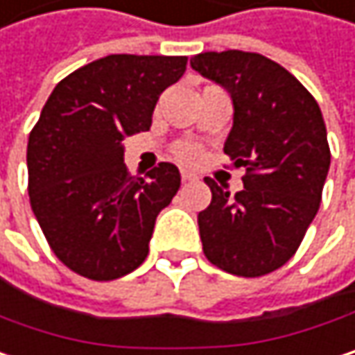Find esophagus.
<instances>
[{"instance_id": "1", "label": "esophagus", "mask_w": 355, "mask_h": 355, "mask_svg": "<svg viewBox=\"0 0 355 355\" xmlns=\"http://www.w3.org/2000/svg\"><path fill=\"white\" fill-rule=\"evenodd\" d=\"M194 180H196V175H194V173H190V171H182V182H184V184L194 182Z\"/></svg>"}]
</instances>
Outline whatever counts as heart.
Here are the masks:
<instances>
[{"label": "heart", "mask_w": 355, "mask_h": 355, "mask_svg": "<svg viewBox=\"0 0 355 355\" xmlns=\"http://www.w3.org/2000/svg\"><path fill=\"white\" fill-rule=\"evenodd\" d=\"M173 157H175L178 161H182V163L192 165V163L200 161V157H202V149H200L196 143L184 141V143H178V145L173 147Z\"/></svg>", "instance_id": "1"}]
</instances>
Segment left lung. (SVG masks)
<instances>
[{"mask_svg": "<svg viewBox=\"0 0 355 355\" xmlns=\"http://www.w3.org/2000/svg\"><path fill=\"white\" fill-rule=\"evenodd\" d=\"M190 65L231 94L225 153L245 167L235 196L204 180L212 192L198 214L204 255L229 274L266 276L296 253L321 206L331 163L323 114L292 73L263 55L200 53Z\"/></svg>", "mask_w": 355, "mask_h": 355, "instance_id": "1", "label": "left lung"}]
</instances>
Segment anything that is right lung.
Wrapping results in <instances>:
<instances>
[{"label":"right lung","mask_w":355,"mask_h":355,"mask_svg":"<svg viewBox=\"0 0 355 355\" xmlns=\"http://www.w3.org/2000/svg\"><path fill=\"white\" fill-rule=\"evenodd\" d=\"M186 65V57L108 55L67 75L46 100L28 137V194L71 272L110 282L145 261L180 171L159 163L147 180L132 178L122 141L151 128L159 96Z\"/></svg>","instance_id":"1"}]
</instances>
